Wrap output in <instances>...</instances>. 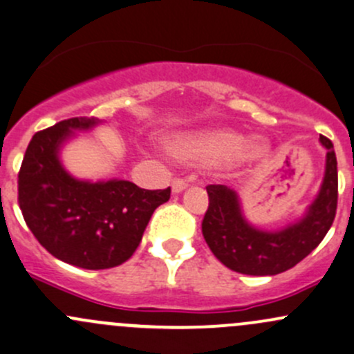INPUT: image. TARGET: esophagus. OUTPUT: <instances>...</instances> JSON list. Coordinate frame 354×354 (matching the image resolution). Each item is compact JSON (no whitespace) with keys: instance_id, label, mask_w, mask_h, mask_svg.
Returning <instances> with one entry per match:
<instances>
[{"instance_id":"obj_1","label":"esophagus","mask_w":354,"mask_h":354,"mask_svg":"<svg viewBox=\"0 0 354 354\" xmlns=\"http://www.w3.org/2000/svg\"><path fill=\"white\" fill-rule=\"evenodd\" d=\"M188 180H181V178H176V180H173V183H171V189H173V193H181L183 189L188 188Z\"/></svg>"}]
</instances>
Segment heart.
<instances>
[{
    "label": "heart",
    "instance_id": "b5f03b06",
    "mask_svg": "<svg viewBox=\"0 0 354 354\" xmlns=\"http://www.w3.org/2000/svg\"><path fill=\"white\" fill-rule=\"evenodd\" d=\"M166 149L178 161L222 162L225 166H252L270 152L265 140H245L243 133L229 127L178 132L166 140Z\"/></svg>",
    "mask_w": 354,
    "mask_h": 354
}]
</instances>
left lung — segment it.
Listing matches in <instances>:
<instances>
[{"label":"left lung","mask_w":354,"mask_h":354,"mask_svg":"<svg viewBox=\"0 0 354 354\" xmlns=\"http://www.w3.org/2000/svg\"><path fill=\"white\" fill-rule=\"evenodd\" d=\"M327 149L321 189L304 217L280 230H263L245 221L239 195L225 185H208V208L202 232L215 258L229 270L252 277L283 273L310 254L333 225L337 207V161L334 146Z\"/></svg>","instance_id":"1"}]
</instances>
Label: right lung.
Segmentation results:
<instances>
[{
  "instance_id": "obj_1",
  "label": "right lung",
  "mask_w": 354,
  "mask_h": 354,
  "mask_svg": "<svg viewBox=\"0 0 354 354\" xmlns=\"http://www.w3.org/2000/svg\"><path fill=\"white\" fill-rule=\"evenodd\" d=\"M98 118L76 117L40 130L18 173V205L28 229L52 256L84 270L125 263L139 245L151 215L171 188L144 189L125 180H77L62 166L61 149Z\"/></svg>"
}]
</instances>
